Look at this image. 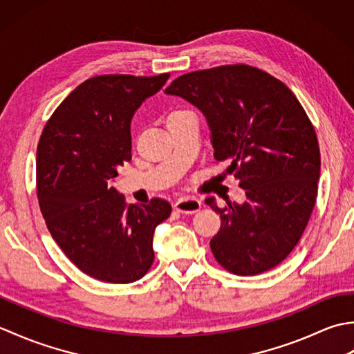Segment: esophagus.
I'll use <instances>...</instances> for the list:
<instances>
[{
  "mask_svg": "<svg viewBox=\"0 0 354 354\" xmlns=\"http://www.w3.org/2000/svg\"><path fill=\"white\" fill-rule=\"evenodd\" d=\"M201 201L199 199H179L178 202H175L173 208L176 209L178 213L183 214H193L198 213L201 209Z\"/></svg>",
  "mask_w": 354,
  "mask_h": 354,
  "instance_id": "esophagus-1",
  "label": "esophagus"
}]
</instances>
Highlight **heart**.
<instances>
[{"label":"heart","mask_w":354,"mask_h":354,"mask_svg":"<svg viewBox=\"0 0 354 354\" xmlns=\"http://www.w3.org/2000/svg\"><path fill=\"white\" fill-rule=\"evenodd\" d=\"M178 112H184V111H183V109H176V111H173V112H170V115H173V114H178ZM170 115H169V117H170Z\"/></svg>","instance_id":"b5f03b06"}]
</instances>
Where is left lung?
<instances>
[{"instance_id":"obj_1","label":"left lung","mask_w":354,"mask_h":354,"mask_svg":"<svg viewBox=\"0 0 354 354\" xmlns=\"http://www.w3.org/2000/svg\"><path fill=\"white\" fill-rule=\"evenodd\" d=\"M194 104L212 131L214 158L230 161L246 201L217 207L221 230L209 246L221 266L257 275L288 257L310 219L318 194L317 132L281 80L251 65L187 73L165 89Z\"/></svg>"}]
</instances>
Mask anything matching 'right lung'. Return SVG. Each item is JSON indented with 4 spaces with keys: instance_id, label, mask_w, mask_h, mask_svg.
Wrapping results in <instances>:
<instances>
[{
    "instance_id": "right-lung-1",
    "label": "right lung",
    "mask_w": 354,
    "mask_h": 354,
    "mask_svg": "<svg viewBox=\"0 0 354 354\" xmlns=\"http://www.w3.org/2000/svg\"><path fill=\"white\" fill-rule=\"evenodd\" d=\"M170 77L104 74L85 80L45 124L36 189L50 234L82 272L126 284L155 259L153 231L171 213L164 199L127 205L111 181L131 161V120Z\"/></svg>"
}]
</instances>
